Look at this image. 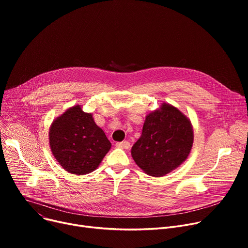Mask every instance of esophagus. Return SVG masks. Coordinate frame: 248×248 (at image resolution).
Instances as JSON below:
<instances>
[{
    "instance_id": "1",
    "label": "esophagus",
    "mask_w": 248,
    "mask_h": 248,
    "mask_svg": "<svg viewBox=\"0 0 248 248\" xmlns=\"http://www.w3.org/2000/svg\"><path fill=\"white\" fill-rule=\"evenodd\" d=\"M116 147L127 150V149H129V147H131V144H129V141H127V140H124L121 142H116Z\"/></svg>"
}]
</instances>
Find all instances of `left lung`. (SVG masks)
Wrapping results in <instances>:
<instances>
[{
    "mask_svg": "<svg viewBox=\"0 0 248 248\" xmlns=\"http://www.w3.org/2000/svg\"><path fill=\"white\" fill-rule=\"evenodd\" d=\"M194 140L190 120L169 103L149 113L132 155L142 171L153 177L172 172L191 152Z\"/></svg>",
    "mask_w": 248,
    "mask_h": 248,
    "instance_id": "obj_1",
    "label": "left lung"
}]
</instances>
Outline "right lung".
Listing matches in <instances>:
<instances>
[{
	"mask_svg": "<svg viewBox=\"0 0 248 248\" xmlns=\"http://www.w3.org/2000/svg\"><path fill=\"white\" fill-rule=\"evenodd\" d=\"M52 154L65 171L86 175L99 166L111 144L80 106L68 108L55 119L49 131Z\"/></svg>",
	"mask_w": 248,
	"mask_h": 248,
	"instance_id": "1",
	"label": "right lung"
}]
</instances>
